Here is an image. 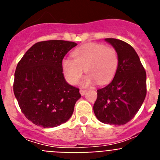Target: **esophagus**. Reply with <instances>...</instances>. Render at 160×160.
I'll return each instance as SVG.
<instances>
[{"instance_id": "1", "label": "esophagus", "mask_w": 160, "mask_h": 160, "mask_svg": "<svg viewBox=\"0 0 160 160\" xmlns=\"http://www.w3.org/2000/svg\"><path fill=\"white\" fill-rule=\"evenodd\" d=\"M87 93V90H80V94H81V95H84L85 94Z\"/></svg>"}]
</instances>
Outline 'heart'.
I'll use <instances>...</instances> for the list:
<instances>
[{
    "label": "heart",
    "mask_w": 160,
    "mask_h": 160,
    "mask_svg": "<svg viewBox=\"0 0 160 160\" xmlns=\"http://www.w3.org/2000/svg\"><path fill=\"white\" fill-rule=\"evenodd\" d=\"M73 59L65 58L62 62L66 80L74 85L78 82L83 72L87 73L82 79V86L89 87L98 82L106 84L114 78L118 66L116 50L100 43H88L73 52Z\"/></svg>",
    "instance_id": "obj_1"
}]
</instances>
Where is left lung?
<instances>
[{
  "mask_svg": "<svg viewBox=\"0 0 160 160\" xmlns=\"http://www.w3.org/2000/svg\"><path fill=\"white\" fill-rule=\"evenodd\" d=\"M105 41L116 50L118 66L112 82L97 90L94 112L103 123L123 125L135 117L145 99L146 71L129 44L115 38Z\"/></svg>",
  "mask_w": 160,
  "mask_h": 160,
  "instance_id": "obj_1",
  "label": "left lung"
}]
</instances>
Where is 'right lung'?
<instances>
[{"label":"right lung","mask_w":160,"mask_h":160,"mask_svg":"<svg viewBox=\"0 0 160 160\" xmlns=\"http://www.w3.org/2000/svg\"><path fill=\"white\" fill-rule=\"evenodd\" d=\"M76 46L62 40L38 42L18 62L13 92L22 112L35 125L54 128L72 116L81 94L65 80L62 62Z\"/></svg>","instance_id":"1"}]
</instances>
